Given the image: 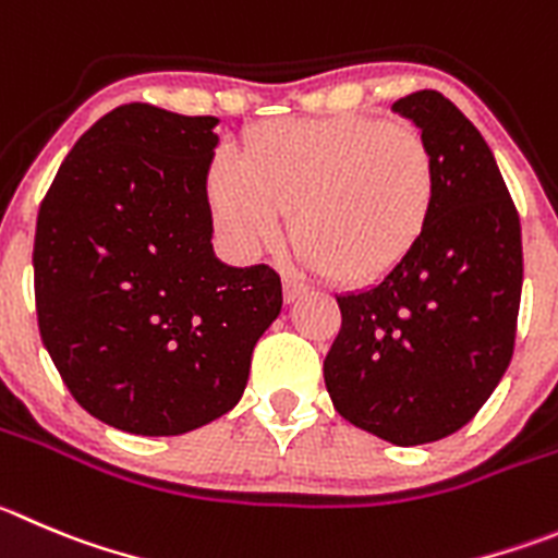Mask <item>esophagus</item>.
Here are the masks:
<instances>
[{
	"mask_svg": "<svg viewBox=\"0 0 558 558\" xmlns=\"http://www.w3.org/2000/svg\"><path fill=\"white\" fill-rule=\"evenodd\" d=\"M308 291V286L300 283V280L294 278H283V300L286 303H294V300H300V296Z\"/></svg>",
	"mask_w": 558,
	"mask_h": 558,
	"instance_id": "34e87169",
	"label": "esophagus"
}]
</instances>
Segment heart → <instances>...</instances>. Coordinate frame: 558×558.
I'll return each mask as SVG.
<instances>
[{
	"label": "heart",
	"mask_w": 558,
	"mask_h": 558,
	"mask_svg": "<svg viewBox=\"0 0 558 558\" xmlns=\"http://www.w3.org/2000/svg\"><path fill=\"white\" fill-rule=\"evenodd\" d=\"M437 165L415 129L361 114L264 123L211 165L217 231L242 258L291 236L308 267L368 286L413 255L435 217Z\"/></svg>",
	"instance_id": "b5f03b06"
}]
</instances>
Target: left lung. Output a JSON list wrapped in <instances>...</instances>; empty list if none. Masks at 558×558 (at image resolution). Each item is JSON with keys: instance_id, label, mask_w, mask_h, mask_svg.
<instances>
[{"instance_id": "8db88e82", "label": "left lung", "mask_w": 558, "mask_h": 558, "mask_svg": "<svg viewBox=\"0 0 558 558\" xmlns=\"http://www.w3.org/2000/svg\"><path fill=\"white\" fill-rule=\"evenodd\" d=\"M437 165V206L408 262L338 294L325 357L332 408L393 446L451 435L501 383L514 347L523 244L490 145L437 90L393 101Z\"/></svg>"}]
</instances>
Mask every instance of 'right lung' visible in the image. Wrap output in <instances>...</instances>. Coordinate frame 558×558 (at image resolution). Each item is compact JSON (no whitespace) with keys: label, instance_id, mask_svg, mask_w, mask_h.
I'll return each mask as SVG.
<instances>
[{"label":"right lung","instance_id":"obj_1","mask_svg":"<svg viewBox=\"0 0 558 558\" xmlns=\"http://www.w3.org/2000/svg\"><path fill=\"white\" fill-rule=\"evenodd\" d=\"M217 123L123 104L76 140L40 203L44 347L71 397L132 435H184L236 408L283 305L275 269L215 255Z\"/></svg>","mask_w":558,"mask_h":558}]
</instances>
